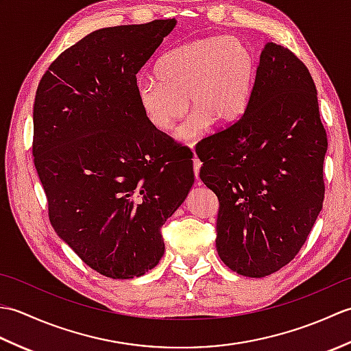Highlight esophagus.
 Listing matches in <instances>:
<instances>
[{
	"mask_svg": "<svg viewBox=\"0 0 351 351\" xmlns=\"http://www.w3.org/2000/svg\"><path fill=\"white\" fill-rule=\"evenodd\" d=\"M200 166H202V162H200L197 156L195 155V158H193V170H195L196 181H199V170H200Z\"/></svg>",
	"mask_w": 351,
	"mask_h": 351,
	"instance_id": "obj_1",
	"label": "esophagus"
}]
</instances>
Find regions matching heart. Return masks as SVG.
I'll return each instance as SVG.
<instances>
[{
  "instance_id": "heart-1",
  "label": "heart",
  "mask_w": 351,
  "mask_h": 351,
  "mask_svg": "<svg viewBox=\"0 0 351 351\" xmlns=\"http://www.w3.org/2000/svg\"><path fill=\"white\" fill-rule=\"evenodd\" d=\"M256 73L255 51L241 37H200L166 52L154 68L155 78L137 84L146 121L167 134L190 110L184 138H195L208 122L229 126L244 113ZM189 104H187L186 102Z\"/></svg>"
}]
</instances>
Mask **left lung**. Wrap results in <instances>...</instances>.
Masks as SVG:
<instances>
[{"mask_svg": "<svg viewBox=\"0 0 351 351\" xmlns=\"http://www.w3.org/2000/svg\"><path fill=\"white\" fill-rule=\"evenodd\" d=\"M326 130L306 66L268 42L245 111L199 143L200 180L219 199L220 259L264 278L294 259L323 208Z\"/></svg>", "mask_w": 351, "mask_h": 351, "instance_id": "left-lung-1", "label": "left lung"}]
</instances>
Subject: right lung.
<instances>
[{
  "label": "right lung",
  "instance_id": "right-lung-1",
  "mask_svg": "<svg viewBox=\"0 0 351 351\" xmlns=\"http://www.w3.org/2000/svg\"><path fill=\"white\" fill-rule=\"evenodd\" d=\"M175 25L96 29L51 63L36 92L33 156L51 225L111 279L160 263V229L195 182L191 158L146 121L136 92L137 72Z\"/></svg>",
  "mask_w": 351,
  "mask_h": 351
}]
</instances>
